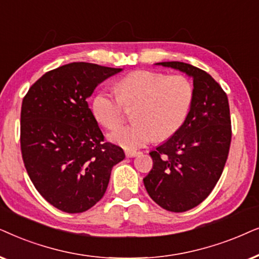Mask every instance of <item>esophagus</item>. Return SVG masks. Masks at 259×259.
Listing matches in <instances>:
<instances>
[{"mask_svg":"<svg viewBox=\"0 0 259 259\" xmlns=\"http://www.w3.org/2000/svg\"><path fill=\"white\" fill-rule=\"evenodd\" d=\"M139 154H140L139 151H135V150H126L125 151V156L126 157H135Z\"/></svg>","mask_w":259,"mask_h":259,"instance_id":"obj_1","label":"esophagus"}]
</instances>
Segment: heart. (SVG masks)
<instances>
[{
	"label": "heart",
	"instance_id": "heart-1",
	"mask_svg": "<svg viewBox=\"0 0 259 259\" xmlns=\"http://www.w3.org/2000/svg\"><path fill=\"white\" fill-rule=\"evenodd\" d=\"M116 96L99 91L91 102L96 120L106 129H116L123 120V106H137L135 124L109 135L124 149L144 147L156 136L164 140L180 129L193 101V86L182 74L165 75L154 71H134L115 84Z\"/></svg>",
	"mask_w": 259,
	"mask_h": 259
}]
</instances>
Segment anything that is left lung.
Listing matches in <instances>:
<instances>
[{"label":"left lung","instance_id":"left-lung-1","mask_svg":"<svg viewBox=\"0 0 259 259\" xmlns=\"http://www.w3.org/2000/svg\"><path fill=\"white\" fill-rule=\"evenodd\" d=\"M155 65L192 78L193 101L180 129L149 153L153 168L144 187L162 208L185 212L204 201L222 177L231 143L229 99L207 72L193 65Z\"/></svg>","mask_w":259,"mask_h":259}]
</instances>
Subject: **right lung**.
<instances>
[{
    "mask_svg": "<svg viewBox=\"0 0 259 259\" xmlns=\"http://www.w3.org/2000/svg\"><path fill=\"white\" fill-rule=\"evenodd\" d=\"M122 68L71 63L45 73L21 108V151L37 192L55 208L81 213L108 188L120 147L104 142L89 108L95 89Z\"/></svg>",
    "mask_w": 259,
    "mask_h": 259,
    "instance_id": "right-lung-1",
    "label": "right lung"
}]
</instances>
